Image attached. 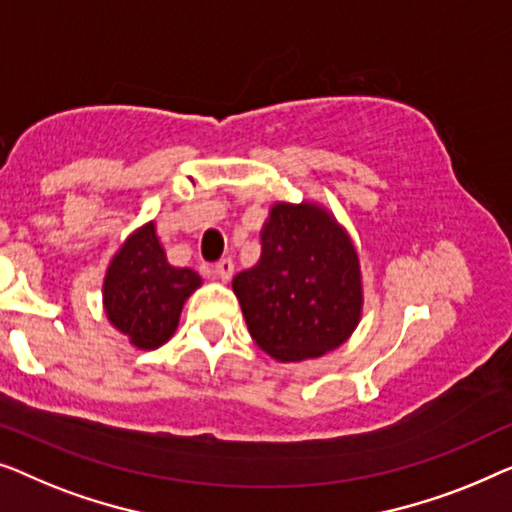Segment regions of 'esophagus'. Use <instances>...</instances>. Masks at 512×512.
<instances>
[{"label":"esophagus","mask_w":512,"mask_h":512,"mask_svg":"<svg viewBox=\"0 0 512 512\" xmlns=\"http://www.w3.org/2000/svg\"><path fill=\"white\" fill-rule=\"evenodd\" d=\"M232 273H234L232 259H220V262L215 264V276H218L220 280H229L232 278Z\"/></svg>","instance_id":"obj_1"}]
</instances>
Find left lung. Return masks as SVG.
<instances>
[{
	"mask_svg": "<svg viewBox=\"0 0 512 512\" xmlns=\"http://www.w3.org/2000/svg\"><path fill=\"white\" fill-rule=\"evenodd\" d=\"M250 336L280 362L341 345L362 313V276L352 241L313 204H276L262 229V257L234 278Z\"/></svg>",
	"mask_w": 512,
	"mask_h": 512,
	"instance_id": "obj_1",
	"label": "left lung"
}]
</instances>
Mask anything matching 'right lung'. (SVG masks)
Wrapping results in <instances>:
<instances>
[{
	"label": "right lung",
	"instance_id": "right-lung-1",
	"mask_svg": "<svg viewBox=\"0 0 512 512\" xmlns=\"http://www.w3.org/2000/svg\"><path fill=\"white\" fill-rule=\"evenodd\" d=\"M199 285V273L167 262L150 222L113 257L104 280L106 315L136 348L153 350L174 334L185 299Z\"/></svg>",
	"mask_w": 512,
	"mask_h": 512
}]
</instances>
